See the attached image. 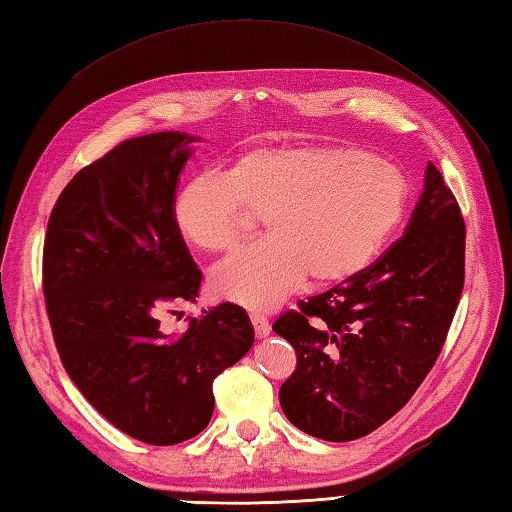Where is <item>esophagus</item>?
Here are the masks:
<instances>
[{
  "mask_svg": "<svg viewBox=\"0 0 512 512\" xmlns=\"http://www.w3.org/2000/svg\"><path fill=\"white\" fill-rule=\"evenodd\" d=\"M250 323H253L257 339H266L270 334V323L266 317H262V314H250Z\"/></svg>",
  "mask_w": 512,
  "mask_h": 512,
  "instance_id": "1",
  "label": "esophagus"
}]
</instances>
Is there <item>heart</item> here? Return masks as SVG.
<instances>
[{
    "mask_svg": "<svg viewBox=\"0 0 512 512\" xmlns=\"http://www.w3.org/2000/svg\"><path fill=\"white\" fill-rule=\"evenodd\" d=\"M407 206V182L385 158L339 145L244 151L222 169L180 184L171 198L178 237L202 253H226L264 215L268 237L211 275L220 299L270 310L310 275L328 286L374 262Z\"/></svg>",
    "mask_w": 512,
    "mask_h": 512,
    "instance_id": "b5f03b06",
    "label": "heart"
}]
</instances>
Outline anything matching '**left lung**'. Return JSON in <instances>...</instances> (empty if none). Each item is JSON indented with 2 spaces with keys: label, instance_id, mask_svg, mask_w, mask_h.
<instances>
[{
  "label": "left lung",
  "instance_id": "obj_1",
  "mask_svg": "<svg viewBox=\"0 0 512 512\" xmlns=\"http://www.w3.org/2000/svg\"><path fill=\"white\" fill-rule=\"evenodd\" d=\"M466 226L433 162L407 231L372 266L273 323L297 369L279 389L308 436L350 442L407 405L431 372L464 288Z\"/></svg>",
  "mask_w": 512,
  "mask_h": 512
}]
</instances>
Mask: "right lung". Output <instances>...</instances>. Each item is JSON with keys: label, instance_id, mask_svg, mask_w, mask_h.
<instances>
[{"label": "right lung", "instance_id": "obj_1", "mask_svg": "<svg viewBox=\"0 0 512 512\" xmlns=\"http://www.w3.org/2000/svg\"><path fill=\"white\" fill-rule=\"evenodd\" d=\"M195 136L129 138L68 182L43 244V295L65 372L90 405L140 442L195 438L213 380L255 341L244 308L220 303L160 332V310L195 301L202 273L171 224Z\"/></svg>", "mask_w": 512, "mask_h": 512}]
</instances>
